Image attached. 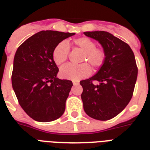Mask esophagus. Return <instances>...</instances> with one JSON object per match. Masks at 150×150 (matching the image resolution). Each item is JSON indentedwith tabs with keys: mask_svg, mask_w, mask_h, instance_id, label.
<instances>
[{
	"mask_svg": "<svg viewBox=\"0 0 150 150\" xmlns=\"http://www.w3.org/2000/svg\"><path fill=\"white\" fill-rule=\"evenodd\" d=\"M79 82L78 81H73V85L74 86H77V85H79Z\"/></svg>",
	"mask_w": 150,
	"mask_h": 150,
	"instance_id": "obj_1",
	"label": "esophagus"
}]
</instances>
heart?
<instances>
[{
    "instance_id": "heart-1",
    "label": "heart",
    "mask_w": 150,
    "mask_h": 150,
    "mask_svg": "<svg viewBox=\"0 0 150 150\" xmlns=\"http://www.w3.org/2000/svg\"><path fill=\"white\" fill-rule=\"evenodd\" d=\"M74 44L81 49L84 54L82 62H88L95 68H98L104 64L106 59L104 50L96 47V43L88 38H76L74 40ZM69 45L67 41H62L57 45L52 52V59L57 65H60L66 62L69 55ZM91 72V67L88 64L83 63L79 65L67 64L60 69V75L62 78L79 81L89 76Z\"/></svg>"
}]
</instances>
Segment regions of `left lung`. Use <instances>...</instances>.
<instances>
[{
	"label": "left lung",
	"instance_id": "1",
	"mask_svg": "<svg viewBox=\"0 0 150 150\" xmlns=\"http://www.w3.org/2000/svg\"><path fill=\"white\" fill-rule=\"evenodd\" d=\"M83 34L98 41L106 53L98 73L79 83L83 108L95 120H109L121 112L132 98L137 77L134 55L128 44L110 33L97 30ZM93 81L99 84L95 86Z\"/></svg>",
	"mask_w": 150,
	"mask_h": 150
}]
</instances>
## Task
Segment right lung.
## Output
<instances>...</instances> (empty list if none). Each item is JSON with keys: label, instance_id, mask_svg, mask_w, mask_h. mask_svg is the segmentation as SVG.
<instances>
[{"label": "right lung", "instance_id": "right-lung-1", "mask_svg": "<svg viewBox=\"0 0 150 150\" xmlns=\"http://www.w3.org/2000/svg\"><path fill=\"white\" fill-rule=\"evenodd\" d=\"M42 30L18 46L12 73V86L24 111L35 121H54L63 115L73 83L57 78L59 68L52 52L63 40L74 35Z\"/></svg>", "mask_w": 150, "mask_h": 150}]
</instances>
